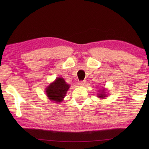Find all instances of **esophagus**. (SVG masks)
Returning a JSON list of instances; mask_svg holds the SVG:
<instances>
[{
  "mask_svg": "<svg viewBox=\"0 0 149 149\" xmlns=\"http://www.w3.org/2000/svg\"><path fill=\"white\" fill-rule=\"evenodd\" d=\"M86 84V81H79V86H85V85Z\"/></svg>",
  "mask_w": 149,
  "mask_h": 149,
  "instance_id": "esophagus-1",
  "label": "esophagus"
}]
</instances>
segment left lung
Masks as SVG:
<instances>
[{
	"label": "left lung",
	"instance_id": "obj_1",
	"mask_svg": "<svg viewBox=\"0 0 149 149\" xmlns=\"http://www.w3.org/2000/svg\"><path fill=\"white\" fill-rule=\"evenodd\" d=\"M99 93L97 94V97L100 98V99H105L107 97V89L104 87H102L101 89H100V91H99Z\"/></svg>",
	"mask_w": 149,
	"mask_h": 149
}]
</instances>
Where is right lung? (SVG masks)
<instances>
[{
  "label": "right lung",
  "mask_w": 149,
  "mask_h": 149,
  "mask_svg": "<svg viewBox=\"0 0 149 149\" xmlns=\"http://www.w3.org/2000/svg\"><path fill=\"white\" fill-rule=\"evenodd\" d=\"M70 87L64 78L58 77L45 88V93L50 100L60 103L64 100Z\"/></svg>",
  "instance_id": "obj_1"
}]
</instances>
